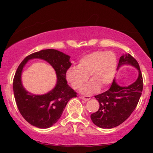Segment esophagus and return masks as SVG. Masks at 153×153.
Instances as JSON below:
<instances>
[{
	"instance_id": "1",
	"label": "esophagus",
	"mask_w": 153,
	"mask_h": 153,
	"mask_svg": "<svg viewBox=\"0 0 153 153\" xmlns=\"http://www.w3.org/2000/svg\"><path fill=\"white\" fill-rule=\"evenodd\" d=\"M80 99L84 100V101H89V100L91 99V97L90 96H81Z\"/></svg>"
}]
</instances>
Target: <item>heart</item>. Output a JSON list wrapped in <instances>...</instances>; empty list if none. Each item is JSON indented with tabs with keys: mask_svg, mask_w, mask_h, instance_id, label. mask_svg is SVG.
<instances>
[{
	"mask_svg": "<svg viewBox=\"0 0 153 153\" xmlns=\"http://www.w3.org/2000/svg\"><path fill=\"white\" fill-rule=\"evenodd\" d=\"M117 67V59L114 52L96 51L85 54L78 60L75 68L67 71L66 80L74 90L81 88L89 78L91 82L81 89L84 94H91L105 88L113 80Z\"/></svg>",
	"mask_w": 153,
	"mask_h": 153,
	"instance_id": "b5f03b06",
	"label": "heart"
}]
</instances>
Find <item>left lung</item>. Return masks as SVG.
Returning <instances> with one entry per match:
<instances>
[{
    "label": "left lung",
    "instance_id": "8db88e82",
    "mask_svg": "<svg viewBox=\"0 0 153 153\" xmlns=\"http://www.w3.org/2000/svg\"><path fill=\"white\" fill-rule=\"evenodd\" d=\"M123 65H131L137 68L139 75L136 81L127 86H120L114 80L108 91L96 95L99 108L91 115V119L97 127L111 129L122 124L135 109L142 95L143 80L137 61L131 54H126L120 57L119 69Z\"/></svg>",
    "mask_w": 153,
    "mask_h": 153
}]
</instances>
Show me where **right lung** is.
<instances>
[{
	"mask_svg": "<svg viewBox=\"0 0 153 153\" xmlns=\"http://www.w3.org/2000/svg\"><path fill=\"white\" fill-rule=\"evenodd\" d=\"M42 59L53 66L57 75L56 87L46 94L35 95L28 92L22 85L21 73L23 67L29 59ZM71 57L54 49L43 50L29 54L17 68L13 78L14 97L22 117L31 125L46 129L58 121L72 98L77 93L67 84L66 72L71 66Z\"/></svg>",
	"mask_w": 153,
	"mask_h": 153,
	"instance_id": "right-lung-1",
	"label": "right lung"
}]
</instances>
